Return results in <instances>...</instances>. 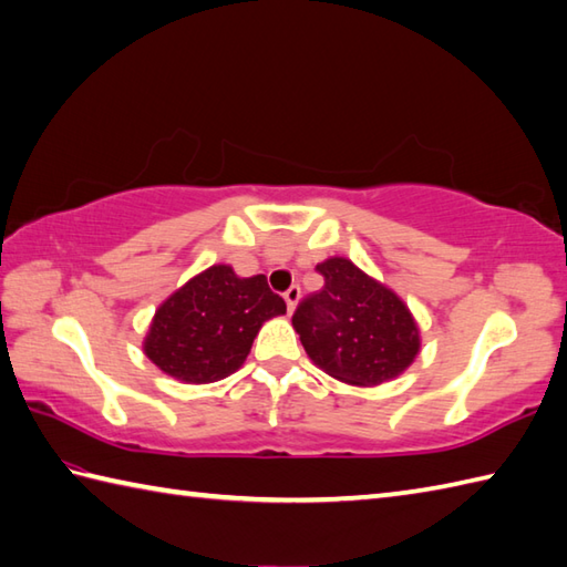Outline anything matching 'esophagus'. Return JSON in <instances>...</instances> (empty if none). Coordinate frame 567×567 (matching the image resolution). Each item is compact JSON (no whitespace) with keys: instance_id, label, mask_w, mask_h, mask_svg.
I'll use <instances>...</instances> for the list:
<instances>
[{"instance_id":"34e87169","label":"esophagus","mask_w":567,"mask_h":567,"mask_svg":"<svg viewBox=\"0 0 567 567\" xmlns=\"http://www.w3.org/2000/svg\"><path fill=\"white\" fill-rule=\"evenodd\" d=\"M299 297H302V290H299V285H292L290 290L285 292V302H287V309L295 311V307H297V302H299Z\"/></svg>"}]
</instances>
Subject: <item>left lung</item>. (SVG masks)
Instances as JSON below:
<instances>
[{
	"mask_svg": "<svg viewBox=\"0 0 567 567\" xmlns=\"http://www.w3.org/2000/svg\"><path fill=\"white\" fill-rule=\"evenodd\" d=\"M319 292L297 305L292 323L307 355L348 384H380L419 353V329L406 305L346 258L317 265Z\"/></svg>",
	"mask_w": 567,
	"mask_h": 567,
	"instance_id": "left-lung-1",
	"label": "left lung"
}]
</instances>
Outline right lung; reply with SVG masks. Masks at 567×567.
<instances>
[{
  "label": "right lung",
  "mask_w": 567,
  "mask_h": 567,
  "mask_svg": "<svg viewBox=\"0 0 567 567\" xmlns=\"http://www.w3.org/2000/svg\"><path fill=\"white\" fill-rule=\"evenodd\" d=\"M285 311L265 275L238 277L228 265H212L155 311L143 351L177 380L216 382L244 365L262 321Z\"/></svg>",
  "instance_id": "1"
}]
</instances>
